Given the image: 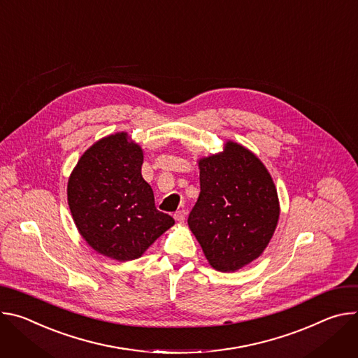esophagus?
<instances>
[{
  "mask_svg": "<svg viewBox=\"0 0 358 358\" xmlns=\"http://www.w3.org/2000/svg\"><path fill=\"white\" fill-rule=\"evenodd\" d=\"M173 216H175V219H176L178 222H180V223H182V222L185 220V217H186V212H185L183 209H180V210L175 212V215H173Z\"/></svg>",
  "mask_w": 358,
  "mask_h": 358,
  "instance_id": "34e87169",
  "label": "esophagus"
}]
</instances>
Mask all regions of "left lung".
Wrapping results in <instances>:
<instances>
[{
	"instance_id": "left-lung-1",
	"label": "left lung",
	"mask_w": 358,
	"mask_h": 358,
	"mask_svg": "<svg viewBox=\"0 0 358 358\" xmlns=\"http://www.w3.org/2000/svg\"><path fill=\"white\" fill-rule=\"evenodd\" d=\"M199 161L201 194L187 224L212 267L236 271L257 259L279 220V199L264 165L246 148Z\"/></svg>"
}]
</instances>
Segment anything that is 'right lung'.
<instances>
[{"instance_id":"add662e5","label":"right lung","mask_w":358,"mask_h":358,"mask_svg":"<svg viewBox=\"0 0 358 358\" xmlns=\"http://www.w3.org/2000/svg\"><path fill=\"white\" fill-rule=\"evenodd\" d=\"M142 164V149L127 134H115L92 145L68 180L79 233L94 250L119 262L138 259L175 223L156 209Z\"/></svg>"}]
</instances>
